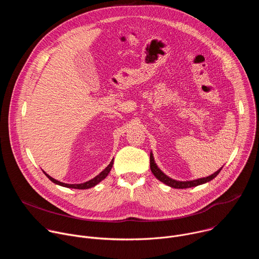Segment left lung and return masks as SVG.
<instances>
[{"label":"left lung","mask_w":259,"mask_h":259,"mask_svg":"<svg viewBox=\"0 0 259 259\" xmlns=\"http://www.w3.org/2000/svg\"><path fill=\"white\" fill-rule=\"evenodd\" d=\"M150 164H151V170L153 172V174L162 182H164L165 184H167V186L171 187V188H174V189H189V188H193V187H197V186H200V184H203V183H206L210 180H212L213 178H215L218 173L220 172V170L223 168H220L219 170H217L215 173H213L212 175L210 176H207V177H204V178H199V179H196V180H191V181H177V180H174L170 177H168L167 175H165L157 166V164L155 163V160H154V157H153V154L151 153V156H150Z\"/></svg>","instance_id":"8db88e82"}]
</instances>
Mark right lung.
Masks as SVG:
<instances>
[{
	"mask_svg": "<svg viewBox=\"0 0 259 259\" xmlns=\"http://www.w3.org/2000/svg\"><path fill=\"white\" fill-rule=\"evenodd\" d=\"M113 164H114V160H112V162H110V163L108 164V166H107L103 171H101L97 176H95L93 179H91V180H89V181H86V182H84V183H79V184H67V183L60 182V181H58V180L52 178L51 176H49L46 172H44V171H43V172L45 173V175H46L52 182L58 184V186H61V187H64V188H69V189L86 190V189H90V188L95 187L96 184H98L101 180H103V179L108 175L110 169H112V167H113Z\"/></svg>",
	"mask_w": 259,
	"mask_h": 259,
	"instance_id": "obj_1",
	"label": "right lung"
}]
</instances>
